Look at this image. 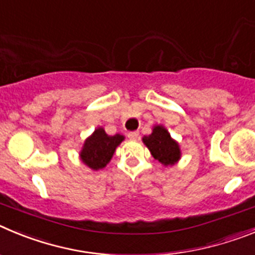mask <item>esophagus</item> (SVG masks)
<instances>
[{
	"instance_id": "obj_1",
	"label": "esophagus",
	"mask_w": 255,
	"mask_h": 255,
	"mask_svg": "<svg viewBox=\"0 0 255 255\" xmlns=\"http://www.w3.org/2000/svg\"><path fill=\"white\" fill-rule=\"evenodd\" d=\"M128 136H129L130 139H136L139 136V132L138 131H130V132H128Z\"/></svg>"
}]
</instances>
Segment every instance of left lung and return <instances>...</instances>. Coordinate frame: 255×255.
Returning <instances> with one entry per match:
<instances>
[{"label": "left lung", "instance_id": "1", "mask_svg": "<svg viewBox=\"0 0 255 255\" xmlns=\"http://www.w3.org/2000/svg\"><path fill=\"white\" fill-rule=\"evenodd\" d=\"M143 141L153 157L164 166H172L175 162L179 161V144L171 138V135L163 126H154L152 134L145 135Z\"/></svg>", "mask_w": 255, "mask_h": 255}]
</instances>
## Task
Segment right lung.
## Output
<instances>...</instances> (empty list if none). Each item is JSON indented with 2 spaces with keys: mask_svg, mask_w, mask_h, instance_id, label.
Returning a JSON list of instances; mask_svg holds the SVG:
<instances>
[{
  "mask_svg": "<svg viewBox=\"0 0 255 255\" xmlns=\"http://www.w3.org/2000/svg\"><path fill=\"white\" fill-rule=\"evenodd\" d=\"M124 140V136L116 134L114 136L106 134L102 128H98L92 136L85 140L80 157L82 161L92 170H100L112 158L116 147Z\"/></svg>",
  "mask_w": 255,
  "mask_h": 255,
  "instance_id": "1",
  "label": "right lung"
}]
</instances>
